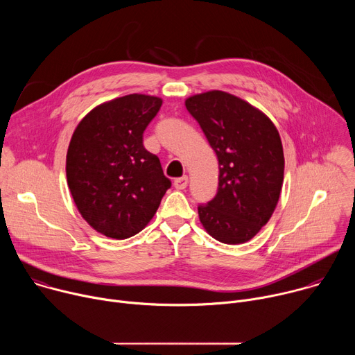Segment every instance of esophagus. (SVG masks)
I'll use <instances>...</instances> for the list:
<instances>
[{
	"label": "esophagus",
	"instance_id": "esophagus-1",
	"mask_svg": "<svg viewBox=\"0 0 355 355\" xmlns=\"http://www.w3.org/2000/svg\"><path fill=\"white\" fill-rule=\"evenodd\" d=\"M187 185H188V177H187V175L174 180V187H175L177 189H185Z\"/></svg>",
	"mask_w": 355,
	"mask_h": 355
}]
</instances>
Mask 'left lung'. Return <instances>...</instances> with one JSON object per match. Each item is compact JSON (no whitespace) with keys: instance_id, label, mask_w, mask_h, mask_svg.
Segmentation results:
<instances>
[{"instance_id":"1","label":"left lung","mask_w":355,"mask_h":355,"mask_svg":"<svg viewBox=\"0 0 355 355\" xmlns=\"http://www.w3.org/2000/svg\"><path fill=\"white\" fill-rule=\"evenodd\" d=\"M185 107L219 162L218 192L198 205L200 223L220 243H245L278 204L285 164L279 133L263 112L223 91L189 96Z\"/></svg>"}]
</instances>
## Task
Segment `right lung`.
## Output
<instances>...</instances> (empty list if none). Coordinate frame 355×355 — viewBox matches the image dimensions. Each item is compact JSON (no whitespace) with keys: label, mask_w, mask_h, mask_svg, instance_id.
<instances>
[{"label":"right lung","mask_w":355,"mask_h":355,"mask_svg":"<svg viewBox=\"0 0 355 355\" xmlns=\"http://www.w3.org/2000/svg\"><path fill=\"white\" fill-rule=\"evenodd\" d=\"M162 98L130 94L94 108L76 128L66 160L67 184L81 216L111 239L139 233L171 187L160 160L143 146Z\"/></svg>","instance_id":"add662e5"}]
</instances>
